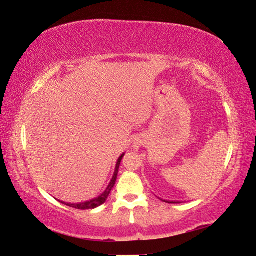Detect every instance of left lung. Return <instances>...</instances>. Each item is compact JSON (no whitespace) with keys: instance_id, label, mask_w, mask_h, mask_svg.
<instances>
[{"instance_id":"left-lung-1","label":"left lung","mask_w":256,"mask_h":256,"mask_svg":"<svg viewBox=\"0 0 256 256\" xmlns=\"http://www.w3.org/2000/svg\"><path fill=\"white\" fill-rule=\"evenodd\" d=\"M168 203H172V202H168Z\"/></svg>"}]
</instances>
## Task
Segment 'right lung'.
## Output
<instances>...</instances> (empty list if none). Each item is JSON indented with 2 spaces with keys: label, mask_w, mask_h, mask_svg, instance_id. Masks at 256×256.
Instances as JSON below:
<instances>
[{
  "label": "right lung",
  "mask_w": 256,
  "mask_h": 256,
  "mask_svg": "<svg viewBox=\"0 0 256 256\" xmlns=\"http://www.w3.org/2000/svg\"><path fill=\"white\" fill-rule=\"evenodd\" d=\"M124 157V154L120 156V158L118 159V162H116V166H115V172H114V175H112V180H110V183L108 184L107 188L105 190V192L102 194H100L98 198H94L92 200L90 201H86V202H82V203H66V202H62L63 204H66L68 206H71V208H76V209H79V210H86V209H94V208H97L99 206H102V203H105L108 196H110L112 188H114L115 185V182L116 178H118V168H120V160L123 159Z\"/></svg>",
  "instance_id": "obj_1"
}]
</instances>
